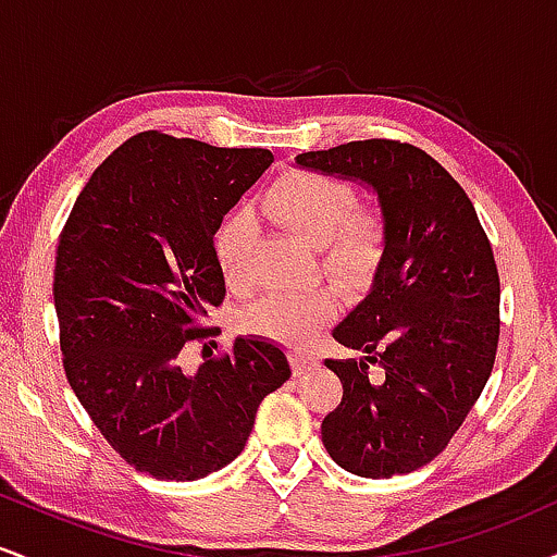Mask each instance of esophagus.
Masks as SVG:
<instances>
[{
    "instance_id": "esophagus-1",
    "label": "esophagus",
    "mask_w": 557,
    "mask_h": 557,
    "mask_svg": "<svg viewBox=\"0 0 557 557\" xmlns=\"http://www.w3.org/2000/svg\"><path fill=\"white\" fill-rule=\"evenodd\" d=\"M290 361H293V372H296V374H304L306 369H311L317 363L314 356L306 354V350H293Z\"/></svg>"
}]
</instances>
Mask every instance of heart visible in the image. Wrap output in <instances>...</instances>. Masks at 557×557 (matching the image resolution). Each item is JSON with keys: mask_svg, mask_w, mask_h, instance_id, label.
Masks as SVG:
<instances>
[{"mask_svg": "<svg viewBox=\"0 0 557 557\" xmlns=\"http://www.w3.org/2000/svg\"><path fill=\"white\" fill-rule=\"evenodd\" d=\"M356 194L348 183L324 172L296 170L280 177L264 194V212L274 222L319 246L322 270L337 283L363 287L380 274L389 248V225L380 207H354ZM253 216L246 209L227 214L214 238L216 264L230 287L248 283V248ZM335 311L327 287L283 296L274 293L257 300L243 317L246 330L272 341L300 345Z\"/></svg>", "mask_w": 557, "mask_h": 557, "instance_id": "obj_1", "label": "heart"}]
</instances>
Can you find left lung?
Returning a JSON list of instances; mask_svg holds the SVG:
<instances>
[{"label":"left lung","instance_id":"obj_1","mask_svg":"<svg viewBox=\"0 0 557 557\" xmlns=\"http://www.w3.org/2000/svg\"><path fill=\"white\" fill-rule=\"evenodd\" d=\"M296 164L369 185L389 225L372 290L332 332L363 359L324 361L343 400L322 443L350 474H411L445 450L495 363L500 277L487 233L450 172L411 144L350 140Z\"/></svg>","mask_w":557,"mask_h":557}]
</instances>
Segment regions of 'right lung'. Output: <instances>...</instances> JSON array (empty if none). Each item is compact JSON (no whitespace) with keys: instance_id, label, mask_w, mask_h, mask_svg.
I'll use <instances>...</instances> for the list:
<instances>
[{"instance_id":"right-lung-1","label":"right lung","mask_w":557,"mask_h":557,"mask_svg":"<svg viewBox=\"0 0 557 557\" xmlns=\"http://www.w3.org/2000/svg\"><path fill=\"white\" fill-rule=\"evenodd\" d=\"M272 162L267 149L138 133L94 170L60 235L67 382L107 443L154 479L194 482L235 461L261 400L290 376L264 337H235L194 374L181 367L225 298L214 233Z\"/></svg>"}]
</instances>
